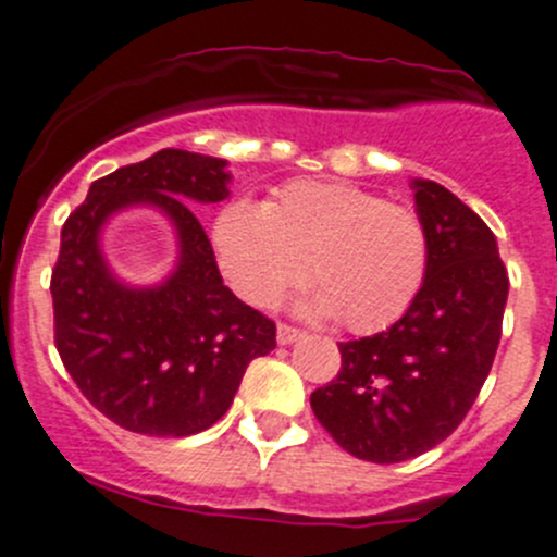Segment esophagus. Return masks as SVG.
<instances>
[{
	"mask_svg": "<svg viewBox=\"0 0 557 557\" xmlns=\"http://www.w3.org/2000/svg\"><path fill=\"white\" fill-rule=\"evenodd\" d=\"M302 337H305L302 330H294V326H288V324L277 326V343H280V346H290V343L302 341Z\"/></svg>",
	"mask_w": 557,
	"mask_h": 557,
	"instance_id": "1",
	"label": "esophagus"
}]
</instances>
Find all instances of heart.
<instances>
[{
    "label": "heart",
    "instance_id": "obj_1",
    "mask_svg": "<svg viewBox=\"0 0 557 557\" xmlns=\"http://www.w3.org/2000/svg\"><path fill=\"white\" fill-rule=\"evenodd\" d=\"M216 263L252 308H274L308 277L302 313L357 335L387 330L414 302L429 267L420 216L343 181L299 178L255 206L233 200L211 231Z\"/></svg>",
    "mask_w": 557,
    "mask_h": 557
}]
</instances>
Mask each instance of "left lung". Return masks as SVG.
<instances>
[{
    "label": "left lung",
    "instance_id": "obj_1",
    "mask_svg": "<svg viewBox=\"0 0 557 557\" xmlns=\"http://www.w3.org/2000/svg\"><path fill=\"white\" fill-rule=\"evenodd\" d=\"M412 189L429 238L423 285L389 330L341 343V373L310 396L332 440L376 465L454 434L490 376L508 299L486 222L436 181L414 178Z\"/></svg>",
    "mask_w": 557,
    "mask_h": 557
}]
</instances>
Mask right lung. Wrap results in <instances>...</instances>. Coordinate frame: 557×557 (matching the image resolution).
<instances>
[{
    "mask_svg": "<svg viewBox=\"0 0 557 557\" xmlns=\"http://www.w3.org/2000/svg\"><path fill=\"white\" fill-rule=\"evenodd\" d=\"M227 159L164 148L92 181L62 225L51 272L54 343L87 401L148 436H191L231 409L244 371L274 349V321L220 277L195 206L231 195ZM128 207H153L176 233V267L126 284L102 255V231Z\"/></svg>",
    "mask_w": 557,
    "mask_h": 557,
    "instance_id": "obj_1",
    "label": "right lung"
}]
</instances>
